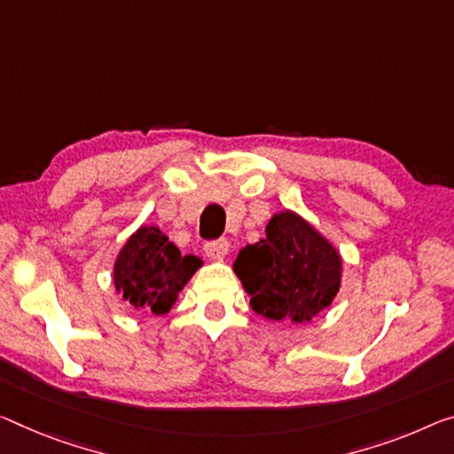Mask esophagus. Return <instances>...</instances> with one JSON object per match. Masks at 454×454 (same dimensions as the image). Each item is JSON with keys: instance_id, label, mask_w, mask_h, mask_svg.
Segmentation results:
<instances>
[{"instance_id": "1", "label": "esophagus", "mask_w": 454, "mask_h": 454, "mask_svg": "<svg viewBox=\"0 0 454 454\" xmlns=\"http://www.w3.org/2000/svg\"><path fill=\"white\" fill-rule=\"evenodd\" d=\"M205 254L211 260H221V257L227 255L229 251V241L227 239H215V241H207L205 243Z\"/></svg>"}]
</instances>
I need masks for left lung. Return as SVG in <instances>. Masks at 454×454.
<instances>
[{"label": "left lung", "instance_id": "8db88e82", "mask_svg": "<svg viewBox=\"0 0 454 454\" xmlns=\"http://www.w3.org/2000/svg\"><path fill=\"white\" fill-rule=\"evenodd\" d=\"M251 296V309L271 320L304 323L337 296L340 257L298 215H274L266 239L246 246L233 263Z\"/></svg>", "mask_w": 454, "mask_h": 454}]
</instances>
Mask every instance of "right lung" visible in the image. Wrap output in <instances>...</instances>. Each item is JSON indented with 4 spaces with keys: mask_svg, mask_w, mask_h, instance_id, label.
<instances>
[{
    "mask_svg": "<svg viewBox=\"0 0 454 454\" xmlns=\"http://www.w3.org/2000/svg\"><path fill=\"white\" fill-rule=\"evenodd\" d=\"M200 266L197 255L180 254L160 229L139 227L120 251L114 280L134 309L160 317L172 309L178 292Z\"/></svg>",
    "mask_w": 454,
    "mask_h": 454,
    "instance_id": "obj_1",
    "label": "right lung"
}]
</instances>
